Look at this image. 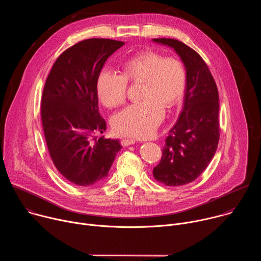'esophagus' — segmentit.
<instances>
[{"label":"esophagus","instance_id":"obj_1","mask_svg":"<svg viewBox=\"0 0 261 261\" xmlns=\"http://www.w3.org/2000/svg\"><path fill=\"white\" fill-rule=\"evenodd\" d=\"M137 140L134 139V138H125L122 140V144L124 146H128V145H131V144H134Z\"/></svg>","mask_w":261,"mask_h":261}]
</instances>
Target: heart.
Masks as SVG:
<instances>
[{
  "label": "heart",
  "mask_w": 261,
  "mask_h": 261,
  "mask_svg": "<svg viewBox=\"0 0 261 261\" xmlns=\"http://www.w3.org/2000/svg\"><path fill=\"white\" fill-rule=\"evenodd\" d=\"M123 75L104 69L97 81L100 101L109 108L126 99L127 81L142 82L139 103L132 104L113 119V129L119 135L147 137L154 133L164 118V107L171 108L181 99L187 74L176 59L155 51H143L126 61Z\"/></svg>",
  "instance_id": "1"
}]
</instances>
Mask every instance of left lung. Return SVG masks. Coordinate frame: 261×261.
Masks as SVG:
<instances>
[{"mask_svg": "<svg viewBox=\"0 0 261 261\" xmlns=\"http://www.w3.org/2000/svg\"><path fill=\"white\" fill-rule=\"evenodd\" d=\"M179 57L187 74L182 108L169 130L160 163L153 173L166 186H181L196 179L215 156L219 141V94L201 57L175 39H153Z\"/></svg>", "mask_w": 261, "mask_h": 261, "instance_id": "obj_1", "label": "left lung"}]
</instances>
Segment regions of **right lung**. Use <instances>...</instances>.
I'll list each match as a JSON object with an SVG mask.
<instances>
[{
  "label": "right lung",
  "mask_w": 261,
  "mask_h": 261,
  "mask_svg": "<svg viewBox=\"0 0 261 261\" xmlns=\"http://www.w3.org/2000/svg\"><path fill=\"white\" fill-rule=\"evenodd\" d=\"M125 42L87 39L65 50L46 80L41 118L48 151L57 169L71 182L91 187L108 176L122 145L100 137L106 123L98 108L97 81L106 60Z\"/></svg>",
  "instance_id": "add662e5"
}]
</instances>
